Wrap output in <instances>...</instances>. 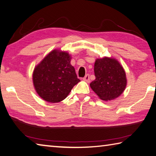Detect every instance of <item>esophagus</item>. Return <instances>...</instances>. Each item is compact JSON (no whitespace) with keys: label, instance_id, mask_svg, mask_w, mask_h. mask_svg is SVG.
Wrapping results in <instances>:
<instances>
[{"label":"esophagus","instance_id":"1","mask_svg":"<svg viewBox=\"0 0 156 156\" xmlns=\"http://www.w3.org/2000/svg\"><path fill=\"white\" fill-rule=\"evenodd\" d=\"M83 80L86 81V82L89 83L90 81V75H88V74H87V75H86V76L83 77Z\"/></svg>","mask_w":156,"mask_h":156}]
</instances>
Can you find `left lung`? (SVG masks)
Masks as SVG:
<instances>
[{"instance_id": "1", "label": "left lung", "mask_w": 156, "mask_h": 156, "mask_svg": "<svg viewBox=\"0 0 156 156\" xmlns=\"http://www.w3.org/2000/svg\"><path fill=\"white\" fill-rule=\"evenodd\" d=\"M95 80L90 84L99 99L105 101L121 96L127 86L125 71L118 60L104 57L94 62Z\"/></svg>"}]
</instances>
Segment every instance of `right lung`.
<instances>
[{"label":"right lung","instance_id":"1","mask_svg":"<svg viewBox=\"0 0 156 156\" xmlns=\"http://www.w3.org/2000/svg\"><path fill=\"white\" fill-rule=\"evenodd\" d=\"M67 51L54 49L34 68L33 83L37 94L48 103L62 101L80 80Z\"/></svg>","mask_w":156,"mask_h":156}]
</instances>
